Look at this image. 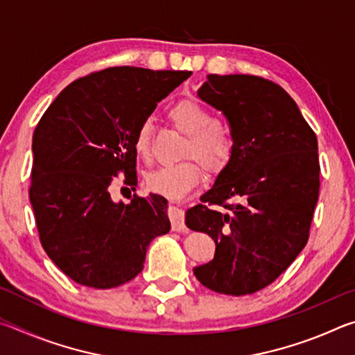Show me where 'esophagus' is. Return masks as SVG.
<instances>
[{"label":"esophagus","instance_id":"esophagus-1","mask_svg":"<svg viewBox=\"0 0 355 355\" xmlns=\"http://www.w3.org/2000/svg\"><path fill=\"white\" fill-rule=\"evenodd\" d=\"M167 214H169V219L172 222V230L173 232H184L186 225H184V211L177 205H169L167 208Z\"/></svg>","mask_w":355,"mask_h":355}]
</instances>
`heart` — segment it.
<instances>
[{
    "label": "heart",
    "mask_w": 355,
    "mask_h": 355,
    "mask_svg": "<svg viewBox=\"0 0 355 355\" xmlns=\"http://www.w3.org/2000/svg\"><path fill=\"white\" fill-rule=\"evenodd\" d=\"M166 114L173 127L186 135L183 156H194L208 172L224 169L233 155V137L230 130L214 119L208 106L194 97H183L167 107ZM133 150L137 158H150L152 127L147 120L135 130ZM196 162L186 158L177 164L156 167L146 173V186L156 194L180 199L200 182L202 166Z\"/></svg>",
    "instance_id": "b5f03b06"
}]
</instances>
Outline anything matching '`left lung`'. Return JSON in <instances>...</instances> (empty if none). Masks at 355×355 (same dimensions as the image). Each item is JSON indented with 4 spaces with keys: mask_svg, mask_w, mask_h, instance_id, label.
<instances>
[{
    "mask_svg": "<svg viewBox=\"0 0 355 355\" xmlns=\"http://www.w3.org/2000/svg\"><path fill=\"white\" fill-rule=\"evenodd\" d=\"M199 97L230 125L233 155L186 227L216 243L214 258L194 268L209 290L260 291L305 248L320 196L315 131L279 84L254 75H208Z\"/></svg>",
    "mask_w": 355,
    "mask_h": 355,
    "instance_id": "8db88e82",
    "label": "left lung"
}]
</instances>
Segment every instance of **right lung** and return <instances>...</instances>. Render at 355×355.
Masks as SVG:
<instances>
[{
	"mask_svg": "<svg viewBox=\"0 0 355 355\" xmlns=\"http://www.w3.org/2000/svg\"><path fill=\"white\" fill-rule=\"evenodd\" d=\"M191 71L110 67L69 84L33 135L29 199L42 248L76 284L107 290L142 271L148 244L171 230L167 200L111 199L137 186L133 135Z\"/></svg>",
	"mask_w": 355,
	"mask_h": 355,
	"instance_id": "add662e5",
	"label": "right lung"
}]
</instances>
